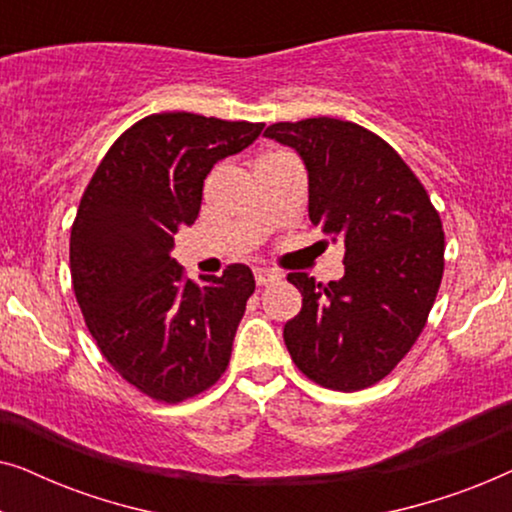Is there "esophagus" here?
<instances>
[{
  "instance_id": "esophagus-1",
  "label": "esophagus",
  "mask_w": 512,
  "mask_h": 512,
  "mask_svg": "<svg viewBox=\"0 0 512 512\" xmlns=\"http://www.w3.org/2000/svg\"><path fill=\"white\" fill-rule=\"evenodd\" d=\"M277 277H279L277 272L270 270V268H254V279H256L258 286H265V284L275 282Z\"/></svg>"
}]
</instances>
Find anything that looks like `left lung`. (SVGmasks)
<instances>
[{
  "instance_id": "8db88e82",
  "label": "left lung",
  "mask_w": 512,
  "mask_h": 512,
  "mask_svg": "<svg viewBox=\"0 0 512 512\" xmlns=\"http://www.w3.org/2000/svg\"><path fill=\"white\" fill-rule=\"evenodd\" d=\"M265 137L298 151L310 221L345 244L338 282L286 277L303 293V310L284 326L286 349L321 387H373L426 326L445 268L440 216L403 158L361 125L319 116L275 123Z\"/></svg>"
}]
</instances>
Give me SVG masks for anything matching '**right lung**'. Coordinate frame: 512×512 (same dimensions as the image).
Wrapping results in <instances>:
<instances>
[{
    "instance_id": "right-lung-1",
    "label": "right lung",
    "mask_w": 512,
    "mask_h": 512,
    "mask_svg": "<svg viewBox=\"0 0 512 512\" xmlns=\"http://www.w3.org/2000/svg\"><path fill=\"white\" fill-rule=\"evenodd\" d=\"M263 128L151 114L111 144L83 191L69 237L76 303L104 359L153 401L181 403L226 373L254 275L235 263L200 286L170 251L198 219L212 167Z\"/></svg>"
}]
</instances>
